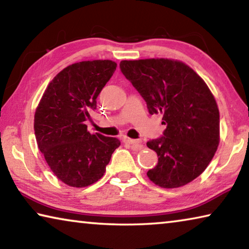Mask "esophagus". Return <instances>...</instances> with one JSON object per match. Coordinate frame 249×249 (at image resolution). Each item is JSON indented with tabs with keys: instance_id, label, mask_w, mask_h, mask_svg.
Returning <instances> with one entry per match:
<instances>
[{
	"instance_id": "esophagus-1",
	"label": "esophagus",
	"mask_w": 249,
	"mask_h": 249,
	"mask_svg": "<svg viewBox=\"0 0 249 249\" xmlns=\"http://www.w3.org/2000/svg\"><path fill=\"white\" fill-rule=\"evenodd\" d=\"M123 142H126V144L132 145L133 149H135V150H141V149H142V147H144V145H142V142L141 141L132 140V138H128V137H124Z\"/></svg>"
}]
</instances>
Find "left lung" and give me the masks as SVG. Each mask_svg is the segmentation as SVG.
I'll return each instance as SVG.
<instances>
[{
	"label": "left lung",
	"instance_id": "left-lung-1",
	"mask_svg": "<svg viewBox=\"0 0 249 249\" xmlns=\"http://www.w3.org/2000/svg\"><path fill=\"white\" fill-rule=\"evenodd\" d=\"M120 69L145 100L149 114H162V136L147 142L158 163L147 176L162 188H179L205 170L220 142V113L205 82L190 67L170 59L123 60Z\"/></svg>",
	"mask_w": 249,
	"mask_h": 249
}]
</instances>
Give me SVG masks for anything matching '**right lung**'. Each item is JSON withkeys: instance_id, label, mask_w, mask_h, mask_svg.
Instances as JSON below:
<instances>
[{"instance_id": "right-lung-1", "label": "right lung", "mask_w": 249, "mask_h": 249, "mask_svg": "<svg viewBox=\"0 0 249 249\" xmlns=\"http://www.w3.org/2000/svg\"><path fill=\"white\" fill-rule=\"evenodd\" d=\"M115 69L112 60L68 66L48 84L37 107L34 121L37 145L54 176L70 187H88L102 178L112 154L121 145L115 137L90 134L86 124Z\"/></svg>"}]
</instances>
